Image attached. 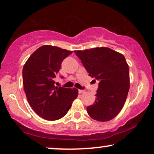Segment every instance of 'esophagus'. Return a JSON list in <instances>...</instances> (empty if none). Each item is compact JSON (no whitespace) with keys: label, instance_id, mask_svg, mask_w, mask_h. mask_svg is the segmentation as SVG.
<instances>
[{"label":"esophagus","instance_id":"esophagus-1","mask_svg":"<svg viewBox=\"0 0 154 154\" xmlns=\"http://www.w3.org/2000/svg\"><path fill=\"white\" fill-rule=\"evenodd\" d=\"M78 92H79V94H83V93L85 92V91H84V90L79 89V90H78Z\"/></svg>","mask_w":154,"mask_h":154}]
</instances>
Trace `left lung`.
Returning a JSON list of instances; mask_svg holds the SVG:
<instances>
[{
  "instance_id": "1",
  "label": "left lung",
  "mask_w": 154,
  "mask_h": 154,
  "mask_svg": "<svg viewBox=\"0 0 154 154\" xmlns=\"http://www.w3.org/2000/svg\"><path fill=\"white\" fill-rule=\"evenodd\" d=\"M74 53L89 76L99 81L95 101L87 107V112L99 122L111 120L122 110L130 88L129 66L125 57L104 47Z\"/></svg>"
}]
</instances>
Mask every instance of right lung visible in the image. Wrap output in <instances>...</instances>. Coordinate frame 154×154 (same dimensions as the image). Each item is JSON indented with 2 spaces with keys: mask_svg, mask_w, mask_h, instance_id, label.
I'll list each match as a JSON object with an SVG mask.
<instances>
[{
  "mask_svg": "<svg viewBox=\"0 0 154 154\" xmlns=\"http://www.w3.org/2000/svg\"><path fill=\"white\" fill-rule=\"evenodd\" d=\"M72 51L51 45L38 48L23 68V84L27 100L35 113L48 121L67 114L78 90L56 86V76ZM63 78V77H62Z\"/></svg>",
  "mask_w": 154,
  "mask_h": 154,
  "instance_id": "obj_1",
  "label": "right lung"
}]
</instances>
